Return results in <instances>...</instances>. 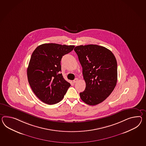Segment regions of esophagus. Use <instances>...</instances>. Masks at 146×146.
<instances>
[{
  "instance_id": "34e87169",
  "label": "esophagus",
  "mask_w": 146,
  "mask_h": 146,
  "mask_svg": "<svg viewBox=\"0 0 146 146\" xmlns=\"http://www.w3.org/2000/svg\"><path fill=\"white\" fill-rule=\"evenodd\" d=\"M78 81V78H75L74 80H73V82L74 83H76V82H77Z\"/></svg>"
}]
</instances>
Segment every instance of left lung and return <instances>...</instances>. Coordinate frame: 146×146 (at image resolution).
<instances>
[{
  "label": "left lung",
  "instance_id": "8db88e82",
  "mask_svg": "<svg viewBox=\"0 0 146 146\" xmlns=\"http://www.w3.org/2000/svg\"><path fill=\"white\" fill-rule=\"evenodd\" d=\"M74 50L86 84L85 90L80 93L81 99L90 106L102 102L117 82V62L113 54L104 47L91 44L78 46Z\"/></svg>",
  "mask_w": 146,
  "mask_h": 146
}]
</instances>
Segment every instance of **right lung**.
<instances>
[{
    "label": "right lung",
    "mask_w": 146,
    "mask_h": 146,
    "mask_svg": "<svg viewBox=\"0 0 146 146\" xmlns=\"http://www.w3.org/2000/svg\"><path fill=\"white\" fill-rule=\"evenodd\" d=\"M74 45L43 44L33 52L27 70L29 84L33 92L44 103L60 102L71 86L60 73V61Z\"/></svg>",
    "instance_id": "right-lung-1"
}]
</instances>
